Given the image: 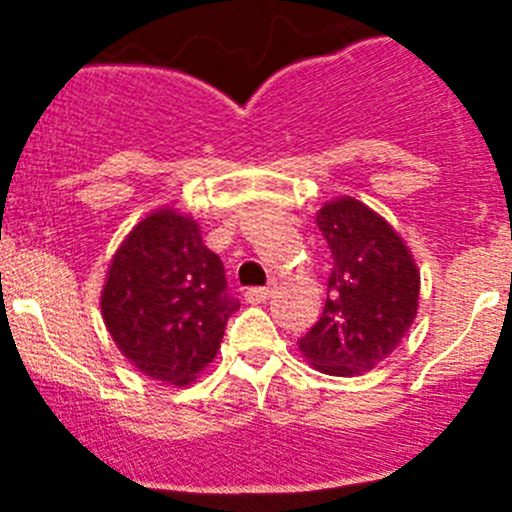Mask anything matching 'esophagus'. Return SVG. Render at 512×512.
Segmentation results:
<instances>
[{
	"instance_id": "1",
	"label": "esophagus",
	"mask_w": 512,
	"mask_h": 512,
	"mask_svg": "<svg viewBox=\"0 0 512 512\" xmlns=\"http://www.w3.org/2000/svg\"><path fill=\"white\" fill-rule=\"evenodd\" d=\"M245 299L250 304H265L270 299V287H250L245 289Z\"/></svg>"
}]
</instances>
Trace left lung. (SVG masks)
<instances>
[{
	"label": "left lung",
	"instance_id": "left-lung-1",
	"mask_svg": "<svg viewBox=\"0 0 512 512\" xmlns=\"http://www.w3.org/2000/svg\"><path fill=\"white\" fill-rule=\"evenodd\" d=\"M332 250L327 302L299 352L329 376H359L386 359L414 324L421 272L379 213L361 200L334 198L317 213Z\"/></svg>",
	"mask_w": 512,
	"mask_h": 512
}]
</instances>
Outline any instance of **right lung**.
I'll return each instance as SVG.
<instances>
[{"label":"right lung","mask_w":512,"mask_h":512,"mask_svg":"<svg viewBox=\"0 0 512 512\" xmlns=\"http://www.w3.org/2000/svg\"><path fill=\"white\" fill-rule=\"evenodd\" d=\"M237 307L200 225L175 208L146 215L128 232L101 292L103 322L121 354L173 386L193 384L215 359Z\"/></svg>","instance_id":"add662e5"}]
</instances>
